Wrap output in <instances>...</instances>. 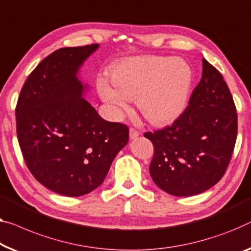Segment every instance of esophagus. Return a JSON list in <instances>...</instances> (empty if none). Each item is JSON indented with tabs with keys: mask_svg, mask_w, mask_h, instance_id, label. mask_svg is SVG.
<instances>
[{
	"mask_svg": "<svg viewBox=\"0 0 251 251\" xmlns=\"http://www.w3.org/2000/svg\"><path fill=\"white\" fill-rule=\"evenodd\" d=\"M138 135H140L138 130H136L135 128H133V127H130V128H129V138H130V140H134V138H136Z\"/></svg>",
	"mask_w": 251,
	"mask_h": 251,
	"instance_id": "obj_1",
	"label": "esophagus"
}]
</instances>
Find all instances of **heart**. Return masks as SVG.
<instances>
[{
	"instance_id": "heart-1",
	"label": "heart",
	"mask_w": 251,
	"mask_h": 251,
	"mask_svg": "<svg viewBox=\"0 0 251 251\" xmlns=\"http://www.w3.org/2000/svg\"><path fill=\"white\" fill-rule=\"evenodd\" d=\"M193 74L180 58L140 56L125 59L110 71V81L100 77L98 92L115 116H121L129 99L153 125L174 122L188 102Z\"/></svg>"
}]
</instances>
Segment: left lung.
Listing matches in <instances>:
<instances>
[{
  "mask_svg": "<svg viewBox=\"0 0 251 251\" xmlns=\"http://www.w3.org/2000/svg\"><path fill=\"white\" fill-rule=\"evenodd\" d=\"M203 73L188 106L173 125L144 136L154 148L150 175L174 196L201 194L226 174L234 149L238 116L222 74L203 58Z\"/></svg>",
  "mask_w": 251,
  "mask_h": 251,
  "instance_id": "1",
  "label": "left lung"
}]
</instances>
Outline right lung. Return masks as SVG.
Instances as JSON below:
<instances>
[{"label":"right lung","instance_id":"1","mask_svg":"<svg viewBox=\"0 0 251 251\" xmlns=\"http://www.w3.org/2000/svg\"><path fill=\"white\" fill-rule=\"evenodd\" d=\"M98 44L59 48L30 73L16 107L17 135L25 162L40 184L67 197L102 184L128 127L100 117L83 98L77 78Z\"/></svg>","mask_w":251,"mask_h":251}]
</instances>
